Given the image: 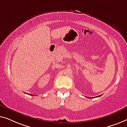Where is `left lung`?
<instances>
[{"label": "left lung", "instance_id": "8db88e82", "mask_svg": "<svg viewBox=\"0 0 127 127\" xmlns=\"http://www.w3.org/2000/svg\"><path fill=\"white\" fill-rule=\"evenodd\" d=\"M101 95H98V96H97V97H100V96H101ZM89 98H93V97H89Z\"/></svg>", "mask_w": 127, "mask_h": 127}]
</instances>
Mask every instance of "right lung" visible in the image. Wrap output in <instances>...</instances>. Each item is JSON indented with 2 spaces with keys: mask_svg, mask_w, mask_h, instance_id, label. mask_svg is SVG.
Segmentation results:
<instances>
[{
  "mask_svg": "<svg viewBox=\"0 0 127 127\" xmlns=\"http://www.w3.org/2000/svg\"><path fill=\"white\" fill-rule=\"evenodd\" d=\"M26 94H27V93H26ZM29 95H31V94H29Z\"/></svg>",
  "mask_w": 127,
  "mask_h": 127,
  "instance_id": "1",
  "label": "right lung"
}]
</instances>
